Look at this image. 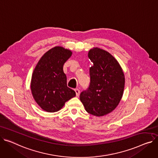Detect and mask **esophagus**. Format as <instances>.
<instances>
[{"instance_id": "34e87169", "label": "esophagus", "mask_w": 158, "mask_h": 158, "mask_svg": "<svg viewBox=\"0 0 158 158\" xmlns=\"http://www.w3.org/2000/svg\"><path fill=\"white\" fill-rule=\"evenodd\" d=\"M75 92H76V96L77 97H79V94H80V91L79 89H75Z\"/></svg>"}]
</instances>
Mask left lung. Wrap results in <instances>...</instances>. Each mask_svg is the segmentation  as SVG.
I'll return each mask as SVG.
<instances>
[{
    "instance_id": "left-lung-1",
    "label": "left lung",
    "mask_w": 158,
    "mask_h": 158,
    "mask_svg": "<svg viewBox=\"0 0 158 158\" xmlns=\"http://www.w3.org/2000/svg\"><path fill=\"white\" fill-rule=\"evenodd\" d=\"M88 57L93 64L89 68L90 85L81 93L80 100L86 112L103 116L116 108L123 97L124 72L117 60L106 50L93 48Z\"/></svg>"
}]
</instances>
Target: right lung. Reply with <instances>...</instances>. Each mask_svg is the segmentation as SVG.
<instances>
[{"label":"right lung","mask_w":158,"mask_h":158,"mask_svg":"<svg viewBox=\"0 0 158 158\" xmlns=\"http://www.w3.org/2000/svg\"><path fill=\"white\" fill-rule=\"evenodd\" d=\"M72 55L70 49L55 46L45 52L34 69L30 89L35 102L44 111L57 112L76 97V92L67 87L63 69Z\"/></svg>","instance_id":"1"}]
</instances>
